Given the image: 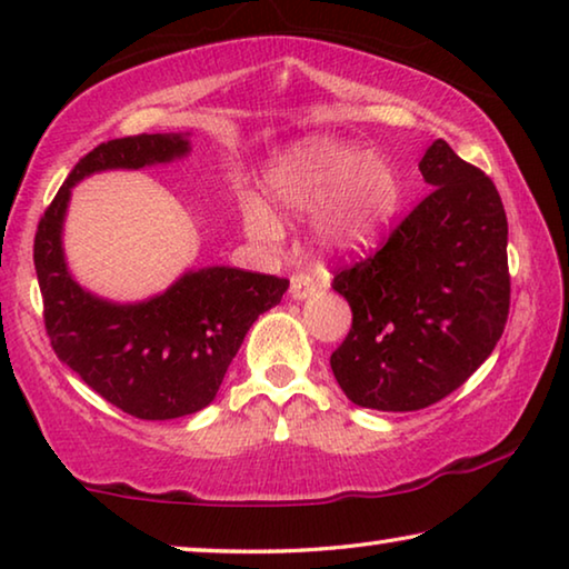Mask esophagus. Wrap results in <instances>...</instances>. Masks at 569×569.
Wrapping results in <instances>:
<instances>
[{"mask_svg": "<svg viewBox=\"0 0 569 569\" xmlns=\"http://www.w3.org/2000/svg\"><path fill=\"white\" fill-rule=\"evenodd\" d=\"M315 290H318V282H315V277L302 274V272H297V274L290 277V297H292V300H305V297H310Z\"/></svg>", "mask_w": 569, "mask_h": 569, "instance_id": "34e87169", "label": "esophagus"}]
</instances>
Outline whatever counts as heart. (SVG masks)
Returning a JSON list of instances; mask_svg holds the SVG:
<instances>
[{
    "mask_svg": "<svg viewBox=\"0 0 569 569\" xmlns=\"http://www.w3.org/2000/svg\"><path fill=\"white\" fill-rule=\"evenodd\" d=\"M269 196L287 211L308 213L322 206L318 236L330 247H353L381 229L397 200L389 164L376 154H356L343 144L315 142L272 170ZM247 226L257 236H274L277 223L264 208H247Z\"/></svg>",
    "mask_w": 569,
    "mask_h": 569,
    "instance_id": "1",
    "label": "heart"
}]
</instances>
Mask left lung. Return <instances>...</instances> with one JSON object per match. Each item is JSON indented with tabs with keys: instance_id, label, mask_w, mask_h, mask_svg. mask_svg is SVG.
<instances>
[{
	"instance_id": "8db88e82",
	"label": "left lung",
	"mask_w": 569,
	"mask_h": 569,
	"mask_svg": "<svg viewBox=\"0 0 569 569\" xmlns=\"http://www.w3.org/2000/svg\"><path fill=\"white\" fill-rule=\"evenodd\" d=\"M430 196L373 254L333 269L353 322L330 356L346 397L415 412L468 381L509 318V223L483 170L435 139L419 162Z\"/></svg>"
}]
</instances>
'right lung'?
<instances>
[{"mask_svg": "<svg viewBox=\"0 0 569 569\" xmlns=\"http://www.w3.org/2000/svg\"><path fill=\"white\" fill-rule=\"evenodd\" d=\"M190 152L182 134L109 139L76 162L34 233V272L50 346L96 395L137 419H174L211 405L243 336L282 300L290 279L208 267L144 302L117 305L68 274L63 218L71 188L101 170H139Z\"/></svg>", "mask_w": 569, "mask_h": 569, "instance_id": "add662e5", "label": "right lung"}]
</instances>
